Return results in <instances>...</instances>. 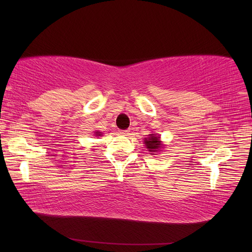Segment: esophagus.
I'll return each mask as SVG.
<instances>
[{
	"label": "esophagus",
	"instance_id": "1",
	"mask_svg": "<svg viewBox=\"0 0 252 252\" xmlns=\"http://www.w3.org/2000/svg\"><path fill=\"white\" fill-rule=\"evenodd\" d=\"M129 132H130V130H129V129H126V130H120V133L123 134V135H128Z\"/></svg>",
	"mask_w": 252,
	"mask_h": 252
}]
</instances>
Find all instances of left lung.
I'll return each instance as SVG.
<instances>
[{
    "label": "left lung",
    "mask_w": 252,
    "mask_h": 252,
    "mask_svg": "<svg viewBox=\"0 0 252 252\" xmlns=\"http://www.w3.org/2000/svg\"><path fill=\"white\" fill-rule=\"evenodd\" d=\"M144 142L150 152H156L158 148H161V142H159V138L154 134H149V138L145 139Z\"/></svg>",
    "instance_id": "1"
}]
</instances>
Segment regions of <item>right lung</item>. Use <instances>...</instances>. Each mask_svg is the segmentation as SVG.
Listing matches in <instances>:
<instances>
[{"label": "right lung", "mask_w": 252, "mask_h": 252, "mask_svg": "<svg viewBox=\"0 0 252 252\" xmlns=\"http://www.w3.org/2000/svg\"><path fill=\"white\" fill-rule=\"evenodd\" d=\"M95 134H96V135H101V132L97 131V132H95Z\"/></svg>", "instance_id": "obj_1"}]
</instances>
